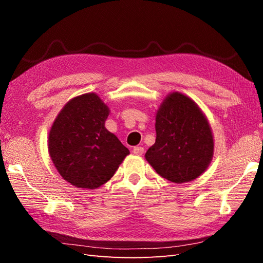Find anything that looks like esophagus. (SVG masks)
Returning a JSON list of instances; mask_svg holds the SVG:
<instances>
[{"label": "esophagus", "mask_w": 263, "mask_h": 263, "mask_svg": "<svg viewBox=\"0 0 263 263\" xmlns=\"http://www.w3.org/2000/svg\"><path fill=\"white\" fill-rule=\"evenodd\" d=\"M144 153V149L142 147H135L133 148V154L137 156H141Z\"/></svg>", "instance_id": "esophagus-1"}]
</instances>
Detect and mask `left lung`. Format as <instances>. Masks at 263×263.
Segmentation results:
<instances>
[{
	"label": "left lung",
	"instance_id": "1",
	"mask_svg": "<svg viewBox=\"0 0 263 263\" xmlns=\"http://www.w3.org/2000/svg\"><path fill=\"white\" fill-rule=\"evenodd\" d=\"M156 142L144 157L153 168L173 183L199 177L214 157V135L204 113L193 99L174 91L156 113Z\"/></svg>",
	"mask_w": 263,
	"mask_h": 263
}]
</instances>
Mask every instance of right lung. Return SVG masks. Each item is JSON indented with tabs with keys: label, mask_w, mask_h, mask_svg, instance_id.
<instances>
[{
	"label": "right lung",
	"mask_w": 263,
	"mask_h": 263,
	"mask_svg": "<svg viewBox=\"0 0 263 263\" xmlns=\"http://www.w3.org/2000/svg\"><path fill=\"white\" fill-rule=\"evenodd\" d=\"M109 107L97 93L70 99L54 120L48 153L59 174L79 189L102 186L130 154L105 127Z\"/></svg>",
	"instance_id": "obj_1"
}]
</instances>
